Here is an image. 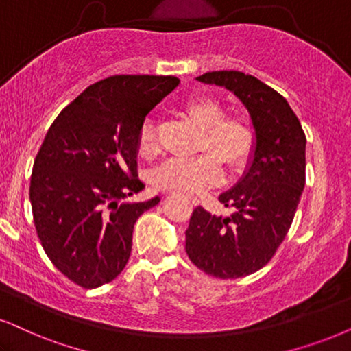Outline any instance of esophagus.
<instances>
[{"instance_id":"obj_1","label":"esophagus","mask_w":351,"mask_h":351,"mask_svg":"<svg viewBox=\"0 0 351 351\" xmlns=\"http://www.w3.org/2000/svg\"><path fill=\"white\" fill-rule=\"evenodd\" d=\"M188 199L194 204V206H196V204H199V199L196 196H188Z\"/></svg>"}]
</instances>
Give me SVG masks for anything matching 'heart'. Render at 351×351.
<instances>
[{"label": "heart", "mask_w": 351, "mask_h": 351, "mask_svg": "<svg viewBox=\"0 0 351 351\" xmlns=\"http://www.w3.org/2000/svg\"><path fill=\"white\" fill-rule=\"evenodd\" d=\"M184 117L201 130L196 150L202 152L189 158H171L152 175L157 189L197 193L221 180V167L238 173L247 165L254 154L257 134L251 118L245 113H227L214 97L194 95L184 101ZM137 149L144 158L158 154L154 128L145 123L141 128Z\"/></svg>", "instance_id": "obj_1"}]
</instances>
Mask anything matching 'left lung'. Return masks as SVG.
Here are the masks:
<instances>
[{
	"label": "left lung",
	"mask_w": 351,
	"mask_h": 351,
	"mask_svg": "<svg viewBox=\"0 0 351 351\" xmlns=\"http://www.w3.org/2000/svg\"><path fill=\"white\" fill-rule=\"evenodd\" d=\"M197 81L227 87L246 105L257 143L250 170L219 197L233 214L194 208L186 252L212 277H246L272 259L291 227L306 183V136L285 97L251 74L212 71Z\"/></svg>",
	"instance_id": "8db88e82"
}]
</instances>
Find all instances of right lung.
Wrapping results in <instances>:
<instances>
[{
	"label": "right lung",
	"instance_id": "1",
	"mask_svg": "<svg viewBox=\"0 0 351 351\" xmlns=\"http://www.w3.org/2000/svg\"><path fill=\"white\" fill-rule=\"evenodd\" d=\"M178 84L149 74L101 79L61 110L43 139L29 189L35 230L55 267L79 287L90 290L121 274L137 219L160 201L119 204L144 189L141 128Z\"/></svg>",
	"mask_w": 351,
	"mask_h": 351
}]
</instances>
